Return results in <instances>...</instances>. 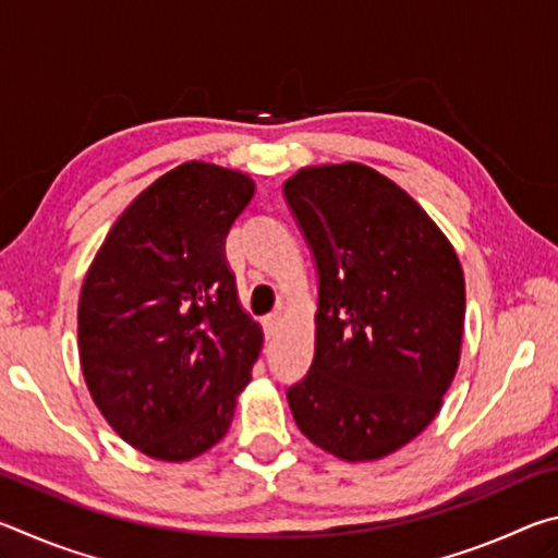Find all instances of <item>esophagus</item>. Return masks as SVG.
Masks as SVG:
<instances>
[{"label":"esophagus","mask_w":558,"mask_h":558,"mask_svg":"<svg viewBox=\"0 0 558 558\" xmlns=\"http://www.w3.org/2000/svg\"><path fill=\"white\" fill-rule=\"evenodd\" d=\"M278 327H280V315L278 313H272V315L263 319V329H266V337H276Z\"/></svg>","instance_id":"esophagus-1"}]
</instances>
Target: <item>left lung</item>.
I'll use <instances>...</instances> for the list:
<instances>
[{
  "instance_id": "8db88e82",
  "label": "left lung",
  "mask_w": 558,
  "mask_h": 558,
  "mask_svg": "<svg viewBox=\"0 0 558 558\" xmlns=\"http://www.w3.org/2000/svg\"><path fill=\"white\" fill-rule=\"evenodd\" d=\"M317 268V335L288 389L298 428L359 462L436 418L456 376L465 278L430 216L372 167H307L282 186Z\"/></svg>"
}]
</instances>
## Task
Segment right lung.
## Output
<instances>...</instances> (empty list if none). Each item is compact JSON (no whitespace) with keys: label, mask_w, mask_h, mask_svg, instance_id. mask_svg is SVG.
<instances>
[{"label":"right lung","mask_w":558,"mask_h":558,"mask_svg":"<svg viewBox=\"0 0 558 558\" xmlns=\"http://www.w3.org/2000/svg\"><path fill=\"white\" fill-rule=\"evenodd\" d=\"M253 192L233 169L179 165L122 211L83 280L88 391L149 458L192 460L216 446L251 381L263 335L239 305L223 245Z\"/></svg>","instance_id":"obj_1"}]
</instances>
